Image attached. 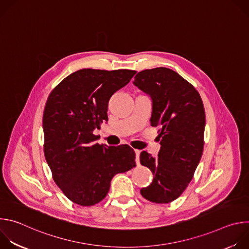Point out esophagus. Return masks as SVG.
<instances>
[{"label": "esophagus", "mask_w": 249, "mask_h": 249, "mask_svg": "<svg viewBox=\"0 0 249 249\" xmlns=\"http://www.w3.org/2000/svg\"><path fill=\"white\" fill-rule=\"evenodd\" d=\"M135 154H136V162L139 165L140 164V154H141V151L135 150Z\"/></svg>", "instance_id": "esophagus-1"}]
</instances>
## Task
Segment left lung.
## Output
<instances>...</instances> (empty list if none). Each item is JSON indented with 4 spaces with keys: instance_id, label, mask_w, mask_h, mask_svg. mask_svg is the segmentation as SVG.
Segmentation results:
<instances>
[{
    "instance_id": "left-lung-1",
    "label": "left lung",
    "mask_w": 249,
    "mask_h": 249,
    "mask_svg": "<svg viewBox=\"0 0 249 249\" xmlns=\"http://www.w3.org/2000/svg\"><path fill=\"white\" fill-rule=\"evenodd\" d=\"M134 85L153 100L151 124L159 128L160 150L155 159L140 155L154 180L141 194L148 201L167 204L178 198L192 180L204 149L205 109L197 89L168 68L144 70Z\"/></svg>"
}]
</instances>
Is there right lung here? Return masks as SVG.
Wrapping results in <instances>:
<instances>
[{
  "label": "right lung",
  "instance_id": "1",
  "mask_svg": "<svg viewBox=\"0 0 249 249\" xmlns=\"http://www.w3.org/2000/svg\"><path fill=\"white\" fill-rule=\"evenodd\" d=\"M137 72L82 69L50 92L43 112L44 155L55 183L75 204L89 207L107 195L112 177L136 166L127 145L96 143L111 95Z\"/></svg>",
  "mask_w": 249,
  "mask_h": 249
}]
</instances>
